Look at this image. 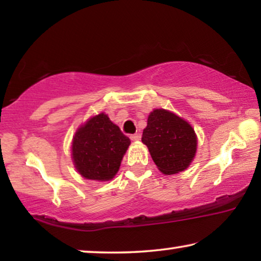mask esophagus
I'll list each match as a JSON object with an SVG mask.
<instances>
[{"label": "esophagus", "instance_id": "1", "mask_svg": "<svg viewBox=\"0 0 261 261\" xmlns=\"http://www.w3.org/2000/svg\"><path fill=\"white\" fill-rule=\"evenodd\" d=\"M130 138H131V141H134V142H138V141H141V135H139V134L131 135V136H130Z\"/></svg>", "mask_w": 261, "mask_h": 261}]
</instances>
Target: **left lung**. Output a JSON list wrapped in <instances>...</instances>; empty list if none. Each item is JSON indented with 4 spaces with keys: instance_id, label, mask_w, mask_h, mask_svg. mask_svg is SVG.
Segmentation results:
<instances>
[{
    "instance_id": "1",
    "label": "left lung",
    "mask_w": 261,
    "mask_h": 261,
    "mask_svg": "<svg viewBox=\"0 0 261 261\" xmlns=\"http://www.w3.org/2000/svg\"><path fill=\"white\" fill-rule=\"evenodd\" d=\"M142 142L162 173H179L197 152V135L189 122L165 109H154L147 117Z\"/></svg>"
}]
</instances>
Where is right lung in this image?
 <instances>
[{
    "instance_id": "add662e5",
    "label": "right lung",
    "mask_w": 261,
    "mask_h": 261,
    "mask_svg": "<svg viewBox=\"0 0 261 261\" xmlns=\"http://www.w3.org/2000/svg\"><path fill=\"white\" fill-rule=\"evenodd\" d=\"M130 143L108 115L100 112L82 124L73 136V165L85 179L111 180L118 172Z\"/></svg>"
}]
</instances>
